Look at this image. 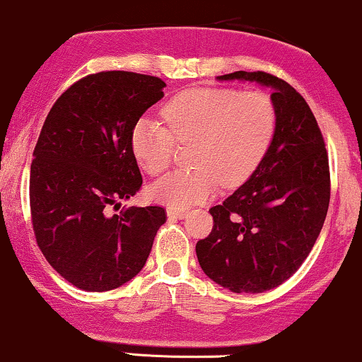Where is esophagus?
<instances>
[{
	"mask_svg": "<svg viewBox=\"0 0 362 362\" xmlns=\"http://www.w3.org/2000/svg\"><path fill=\"white\" fill-rule=\"evenodd\" d=\"M168 216H169V218H185L186 211L185 210H176V208H168Z\"/></svg>",
	"mask_w": 362,
	"mask_h": 362,
	"instance_id": "1",
	"label": "esophagus"
}]
</instances>
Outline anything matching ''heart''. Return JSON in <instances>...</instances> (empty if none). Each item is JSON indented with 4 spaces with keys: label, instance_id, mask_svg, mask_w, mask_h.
<instances>
[{
    "label": "heart",
    "instance_id": "b5f03b06",
    "mask_svg": "<svg viewBox=\"0 0 362 362\" xmlns=\"http://www.w3.org/2000/svg\"><path fill=\"white\" fill-rule=\"evenodd\" d=\"M168 127L140 120L132 130V151L151 176L165 173L177 144L194 142L189 163L152 186L156 202L188 208L215 197L220 182L235 188L256 171L276 129V108L262 91L199 88L180 93L163 108Z\"/></svg>",
    "mask_w": 362,
    "mask_h": 362
}]
</instances>
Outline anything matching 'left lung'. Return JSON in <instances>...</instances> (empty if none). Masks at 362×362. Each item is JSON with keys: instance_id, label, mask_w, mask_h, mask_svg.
<instances>
[{"instance_id": "8db88e82", "label": "left lung", "mask_w": 362, "mask_h": 362, "mask_svg": "<svg viewBox=\"0 0 362 362\" xmlns=\"http://www.w3.org/2000/svg\"><path fill=\"white\" fill-rule=\"evenodd\" d=\"M218 81L273 88L276 129L256 171L222 205L214 228L198 240L203 273L233 293H262L291 278L324 227L330 202L329 156L305 98L286 81L237 71Z\"/></svg>"}]
</instances>
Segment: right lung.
Returning a JSON list of instances; mask_svg holds the SVG:
<instances>
[{
    "instance_id": "1",
    "label": "right lung",
    "mask_w": 362,
    "mask_h": 362,
    "mask_svg": "<svg viewBox=\"0 0 362 362\" xmlns=\"http://www.w3.org/2000/svg\"><path fill=\"white\" fill-rule=\"evenodd\" d=\"M164 88L156 76L96 72L47 115L30 168L32 225L49 264L79 290L110 291L135 278L165 222L163 206L112 211L142 186L132 130Z\"/></svg>"
}]
</instances>
